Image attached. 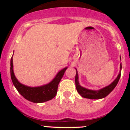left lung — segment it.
Listing matches in <instances>:
<instances>
[{
	"label": "left lung",
	"instance_id": "1",
	"mask_svg": "<svg viewBox=\"0 0 130 130\" xmlns=\"http://www.w3.org/2000/svg\"><path fill=\"white\" fill-rule=\"evenodd\" d=\"M77 70V69H76ZM121 63L120 64V71L118 75L116 77V79L112 82L110 85L106 86L104 88L99 89L98 90H90L88 89H86L85 87H82L79 84L78 82V73L76 72L75 78V86L76 89H77V92L78 94L84 98H87V99H99L104 98L107 96L114 89L116 86L117 84L118 83V81L120 80V77H121Z\"/></svg>",
	"mask_w": 130,
	"mask_h": 130
}]
</instances>
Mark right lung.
<instances>
[{"label":"right lung","instance_id":"add662e5","mask_svg":"<svg viewBox=\"0 0 130 130\" xmlns=\"http://www.w3.org/2000/svg\"><path fill=\"white\" fill-rule=\"evenodd\" d=\"M12 57L10 59V77L12 81L19 94L26 99L35 103H41L48 101L55 98L57 93L59 82L63 76L67 67L60 70L54 78L48 84L40 87H28L21 84L15 77L13 70Z\"/></svg>","mask_w":130,"mask_h":130}]
</instances>
